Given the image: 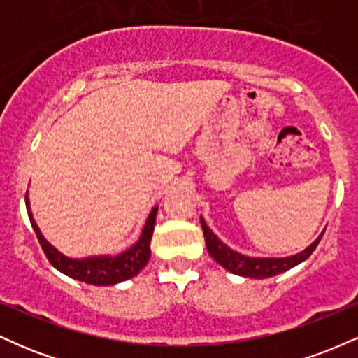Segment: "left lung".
I'll use <instances>...</instances> for the list:
<instances>
[{"label": "left lung", "instance_id": "1", "mask_svg": "<svg viewBox=\"0 0 358 358\" xmlns=\"http://www.w3.org/2000/svg\"><path fill=\"white\" fill-rule=\"evenodd\" d=\"M200 224H202L203 236H205V245H207L208 254L215 259L217 262L229 271V273L237 274V276L244 278H254V279H264V278H273L276 274L285 273V271H289L294 266L301 264L303 261H306L308 257L313 254V250L318 245V242L322 241L323 232L320 234L316 239L311 242L310 245L301 252L294 254V256L287 257H250L244 256V254L237 252L225 245L219 237L215 236L210 231L207 224H205L203 217H200Z\"/></svg>", "mask_w": 358, "mask_h": 358}]
</instances>
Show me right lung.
<instances>
[{
	"instance_id": "1",
	"label": "right lung",
	"mask_w": 358,
	"mask_h": 358,
	"mask_svg": "<svg viewBox=\"0 0 358 358\" xmlns=\"http://www.w3.org/2000/svg\"><path fill=\"white\" fill-rule=\"evenodd\" d=\"M24 203H27L28 217H30L31 227L38 237L40 245H42L45 256H47L50 264L55 269H59L60 273H64L65 276L77 279V281L87 282V285L94 286H113L117 282L127 281V279L138 276L139 271H141L148 264L151 256V236L155 231V222H156V213H158V207L151 208L150 215L145 222V227H143L141 236L134 242L131 248H127L122 252L116 254V256H108V254H102V256H89V257H69L64 256L60 250H57L53 245L43 237L42 231L38 229L36 222L34 219V213L30 208V199H28V192L24 195Z\"/></svg>"
}]
</instances>
